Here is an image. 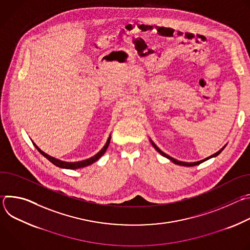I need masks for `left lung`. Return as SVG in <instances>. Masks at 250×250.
Listing matches in <instances>:
<instances>
[{
	"label": "left lung",
	"mask_w": 250,
	"mask_h": 250,
	"mask_svg": "<svg viewBox=\"0 0 250 250\" xmlns=\"http://www.w3.org/2000/svg\"><path fill=\"white\" fill-rule=\"evenodd\" d=\"M151 141V144H152V146H153V147L161 154V155H163V156H165L166 158H168V159H170L173 163H175V164H178V165H182V166H196V165H199V164H201V163H203L204 161H206V160H208V159H209V158H211V157H216V156H218L223 150H224V148H225V146L221 149V150H219L218 152H216L215 154H212V155H210V156H208V157H207V158H205V159H203V160H201V161H197V162H192V163H188V162H183V161H179V160H177V159H175V158H173V157H171V156H169V155H167L166 153H164L163 151H161L156 146H155V144H153V141L152 140H150Z\"/></svg>",
	"instance_id": "obj_1"
}]
</instances>
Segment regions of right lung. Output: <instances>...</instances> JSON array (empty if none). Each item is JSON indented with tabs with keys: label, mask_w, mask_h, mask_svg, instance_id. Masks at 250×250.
<instances>
[{
	"label": "right lung",
	"mask_w": 250,
	"mask_h": 250,
	"mask_svg": "<svg viewBox=\"0 0 250 250\" xmlns=\"http://www.w3.org/2000/svg\"><path fill=\"white\" fill-rule=\"evenodd\" d=\"M110 141H111V136H109L108 140H106V144L104 145V146L96 154L94 155L93 157L89 158V159H86V160H83V161H79V162H65V161H62V160H59V159H56L46 153H44L42 150H41V148H39L37 146V145H34L35 148H37L45 158H47L51 163H53L55 166L57 167H60V168H65V169H78V168H83V167H86V166H89L91 164H93L94 162H96L106 150V148H108L109 145H110Z\"/></svg>",
	"instance_id": "1"
}]
</instances>
